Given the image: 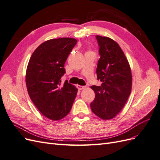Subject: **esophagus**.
<instances>
[{
    "label": "esophagus",
    "instance_id": "obj_1",
    "mask_svg": "<svg viewBox=\"0 0 160 160\" xmlns=\"http://www.w3.org/2000/svg\"><path fill=\"white\" fill-rule=\"evenodd\" d=\"M77 88L79 90H82V89H84L86 88L85 86H81V85H77Z\"/></svg>",
    "mask_w": 160,
    "mask_h": 160
}]
</instances>
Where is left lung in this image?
<instances>
[{"label":"left lung","instance_id":"1","mask_svg":"<svg viewBox=\"0 0 160 160\" xmlns=\"http://www.w3.org/2000/svg\"><path fill=\"white\" fill-rule=\"evenodd\" d=\"M100 58L97 67L99 86L92 85L95 93L92 111L103 119H111L123 109L132 91L130 66L119 45L111 38L97 35Z\"/></svg>","mask_w":160,"mask_h":160}]
</instances>
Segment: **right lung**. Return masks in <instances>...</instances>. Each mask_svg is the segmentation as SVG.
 Returning a JSON list of instances; mask_svg holds the SVG:
<instances>
[{
    "label": "right lung",
    "mask_w": 160,
    "mask_h": 160,
    "mask_svg": "<svg viewBox=\"0 0 160 160\" xmlns=\"http://www.w3.org/2000/svg\"><path fill=\"white\" fill-rule=\"evenodd\" d=\"M77 41L60 38L42 42L32 54L26 72L28 93L40 112L57 121L69 113L77 89L61 79L65 73V62Z\"/></svg>",
    "instance_id": "add662e5"
}]
</instances>
